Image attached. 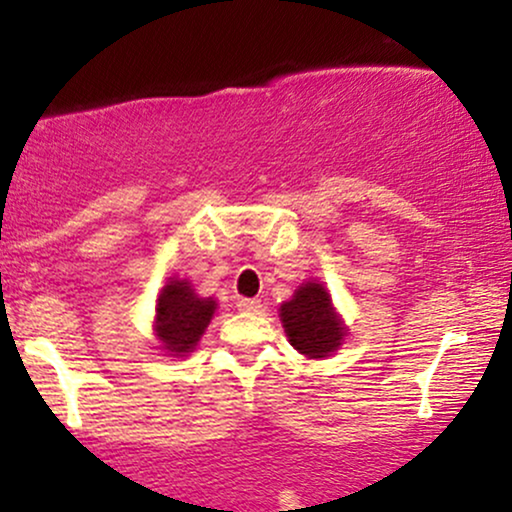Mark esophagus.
<instances>
[{
	"mask_svg": "<svg viewBox=\"0 0 512 512\" xmlns=\"http://www.w3.org/2000/svg\"><path fill=\"white\" fill-rule=\"evenodd\" d=\"M261 300L258 298H240L237 300V310L240 312H258L261 310Z\"/></svg>",
	"mask_w": 512,
	"mask_h": 512,
	"instance_id": "1",
	"label": "esophagus"
}]
</instances>
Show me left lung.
<instances>
[{
	"instance_id": "left-lung-1",
	"label": "left lung",
	"mask_w": 512,
	"mask_h": 512,
	"mask_svg": "<svg viewBox=\"0 0 512 512\" xmlns=\"http://www.w3.org/2000/svg\"><path fill=\"white\" fill-rule=\"evenodd\" d=\"M279 317L291 345L310 359L331 356L342 345L347 331L326 286L319 282L298 286L293 298L279 307Z\"/></svg>"
}]
</instances>
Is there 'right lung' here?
<instances>
[{
	"mask_svg": "<svg viewBox=\"0 0 512 512\" xmlns=\"http://www.w3.org/2000/svg\"><path fill=\"white\" fill-rule=\"evenodd\" d=\"M216 300L200 298L188 279L170 277L156 303V335L170 356H186L214 317Z\"/></svg>",
	"mask_w": 512,
	"mask_h": 512,
	"instance_id": "add662e5",
	"label": "right lung"
}]
</instances>
